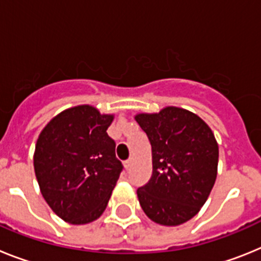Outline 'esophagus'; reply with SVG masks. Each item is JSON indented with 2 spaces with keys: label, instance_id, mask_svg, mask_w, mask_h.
<instances>
[{
  "label": "esophagus",
  "instance_id": "34e87169",
  "mask_svg": "<svg viewBox=\"0 0 261 261\" xmlns=\"http://www.w3.org/2000/svg\"><path fill=\"white\" fill-rule=\"evenodd\" d=\"M132 162H133V161H132V158L126 159L125 162H124V166H125V168H126V170H129V168L132 167Z\"/></svg>",
  "mask_w": 261,
  "mask_h": 261
}]
</instances>
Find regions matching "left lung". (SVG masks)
I'll return each instance as SVG.
<instances>
[{
    "mask_svg": "<svg viewBox=\"0 0 261 261\" xmlns=\"http://www.w3.org/2000/svg\"><path fill=\"white\" fill-rule=\"evenodd\" d=\"M136 121L151 145L153 172L137 190L138 201L159 225L176 226L197 214L214 186L218 145L197 115L177 107L141 114Z\"/></svg>",
    "mask_w": 261,
    "mask_h": 261,
    "instance_id": "8db88e82",
    "label": "left lung"
}]
</instances>
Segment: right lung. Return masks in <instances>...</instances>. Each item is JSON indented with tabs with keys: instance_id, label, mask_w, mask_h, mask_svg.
Here are the masks:
<instances>
[{
	"instance_id": "add662e5",
	"label": "right lung",
	"mask_w": 261,
	"mask_h": 261,
	"mask_svg": "<svg viewBox=\"0 0 261 261\" xmlns=\"http://www.w3.org/2000/svg\"><path fill=\"white\" fill-rule=\"evenodd\" d=\"M112 119L94 107L78 106L57 115L39 136L36 179L47 204L66 222L96 220L123 171L116 144L107 135Z\"/></svg>"
}]
</instances>
